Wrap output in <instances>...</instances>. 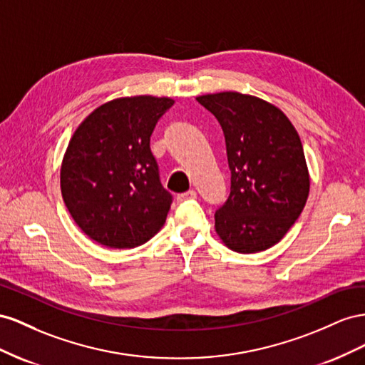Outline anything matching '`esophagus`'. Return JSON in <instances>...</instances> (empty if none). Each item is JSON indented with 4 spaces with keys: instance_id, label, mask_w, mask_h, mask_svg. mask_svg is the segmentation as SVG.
Here are the masks:
<instances>
[{
    "instance_id": "esophagus-1",
    "label": "esophagus",
    "mask_w": 365,
    "mask_h": 365,
    "mask_svg": "<svg viewBox=\"0 0 365 365\" xmlns=\"http://www.w3.org/2000/svg\"><path fill=\"white\" fill-rule=\"evenodd\" d=\"M197 197V192L194 191V190H190V191H186V192H182V194H179L177 195V202H186V200H191V199H195Z\"/></svg>"
}]
</instances>
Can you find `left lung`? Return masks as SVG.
Wrapping results in <instances>:
<instances>
[{"label": "left lung", "mask_w": 365, "mask_h": 365, "mask_svg": "<svg viewBox=\"0 0 365 365\" xmlns=\"http://www.w3.org/2000/svg\"><path fill=\"white\" fill-rule=\"evenodd\" d=\"M220 122L231 194L215 212V232L235 252L255 254L283 238L307 202L303 143L274 103L238 91L195 98Z\"/></svg>", "instance_id": "obj_1"}]
</instances>
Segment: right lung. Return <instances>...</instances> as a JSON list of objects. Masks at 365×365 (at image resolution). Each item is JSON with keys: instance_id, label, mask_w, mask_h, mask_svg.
<instances>
[{"instance_id": "obj_1", "label": "right lung", "mask_w": 365, "mask_h": 365, "mask_svg": "<svg viewBox=\"0 0 365 365\" xmlns=\"http://www.w3.org/2000/svg\"><path fill=\"white\" fill-rule=\"evenodd\" d=\"M173 103L150 95L113 99L73 133L61 165V192L91 240L136 247L162 229L173 197L159 180L150 138Z\"/></svg>"}]
</instances>
